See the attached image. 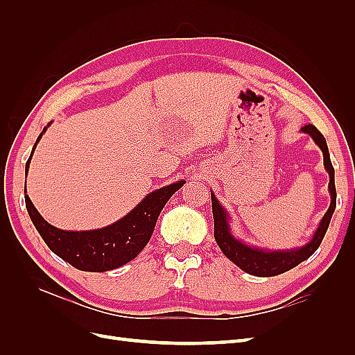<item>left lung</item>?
<instances>
[{
  "label": "left lung",
  "instance_id": "8db88e82",
  "mask_svg": "<svg viewBox=\"0 0 355 355\" xmlns=\"http://www.w3.org/2000/svg\"><path fill=\"white\" fill-rule=\"evenodd\" d=\"M302 132L308 133L311 137L314 139L315 144L320 146L321 151L324 155V167L329 171L330 182H329V191L331 196L330 207L326 211L324 218L321 219V223L318 230L315 231L314 239L311 240L306 245L300 247L297 250H287V252H263L259 249H253L243 244L241 241L235 240L231 232H230V225H228V216L227 211L222 209L218 200L214 198L211 194V210H213V220H214V240H216L218 245L223 254L230 257V259L240 266L243 271L249 272L256 277H272L283 274L292 268L297 266L300 262L313 254L323 241L326 231L329 228L330 219L333 216V211L336 209V188H335V168L331 166L330 155H329V148L326 144L324 136L320 133L318 128L313 124H306L302 127Z\"/></svg>",
  "mask_w": 355,
  "mask_h": 355
}]
</instances>
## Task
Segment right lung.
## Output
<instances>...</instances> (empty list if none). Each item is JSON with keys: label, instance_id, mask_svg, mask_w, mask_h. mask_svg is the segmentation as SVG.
Masks as SVG:
<instances>
[{"label": "right lung", "instance_id": "add662e5", "mask_svg": "<svg viewBox=\"0 0 355 355\" xmlns=\"http://www.w3.org/2000/svg\"><path fill=\"white\" fill-rule=\"evenodd\" d=\"M41 136L42 133L38 136L34 149ZM34 149H32V154H34ZM31 157L26 161V173ZM184 184L185 182L180 180L178 184L151 192L121 220L96 231L73 232L58 230L41 218L28 196H25V204L32 223L35 225L37 231L53 253H56L77 270L103 272L123 266L142 252L151 239L161 210Z\"/></svg>", "mask_w": 355, "mask_h": 355}]
</instances>
